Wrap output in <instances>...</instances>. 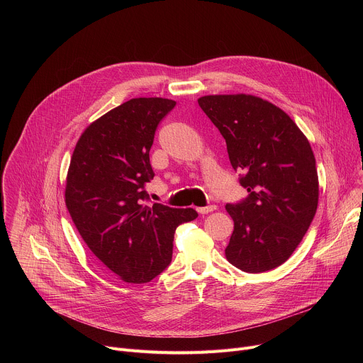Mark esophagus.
Wrapping results in <instances>:
<instances>
[{
    "instance_id": "obj_1",
    "label": "esophagus",
    "mask_w": 363,
    "mask_h": 363,
    "mask_svg": "<svg viewBox=\"0 0 363 363\" xmlns=\"http://www.w3.org/2000/svg\"><path fill=\"white\" fill-rule=\"evenodd\" d=\"M217 210V205H206V206H199V208H196V211L199 214H208V213H213Z\"/></svg>"
}]
</instances>
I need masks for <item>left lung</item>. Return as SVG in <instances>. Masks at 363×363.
Masks as SVG:
<instances>
[{
    "label": "left lung",
    "instance_id": "8db88e82",
    "mask_svg": "<svg viewBox=\"0 0 363 363\" xmlns=\"http://www.w3.org/2000/svg\"><path fill=\"white\" fill-rule=\"evenodd\" d=\"M198 105L224 136L248 192L225 205L234 221L227 260L245 273L273 270L293 254L318 210L312 146L286 112L262 97L211 94Z\"/></svg>",
    "mask_w": 363,
    "mask_h": 363
}]
</instances>
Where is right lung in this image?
Returning a JSON list of instances; mask_svg holds the SVG:
<instances>
[{"label": "right lung", "mask_w": 363, "mask_h": 363, "mask_svg": "<svg viewBox=\"0 0 363 363\" xmlns=\"http://www.w3.org/2000/svg\"><path fill=\"white\" fill-rule=\"evenodd\" d=\"M177 101L130 99L90 123L76 143L66 181V206L90 251L126 283L160 276L172 260L179 224L192 208L145 205L153 178L149 150L160 122Z\"/></svg>", "instance_id": "add662e5"}]
</instances>
